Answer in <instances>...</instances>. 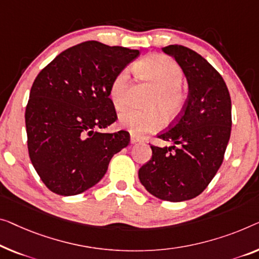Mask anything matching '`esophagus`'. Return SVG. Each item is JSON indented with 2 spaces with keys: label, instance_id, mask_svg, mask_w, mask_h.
Returning <instances> with one entry per match:
<instances>
[{
  "label": "esophagus",
  "instance_id": "obj_1",
  "mask_svg": "<svg viewBox=\"0 0 259 259\" xmlns=\"http://www.w3.org/2000/svg\"><path fill=\"white\" fill-rule=\"evenodd\" d=\"M130 142H131V144H136V143L140 142V138H138L137 136H135V135H131Z\"/></svg>",
  "mask_w": 259,
  "mask_h": 259
}]
</instances>
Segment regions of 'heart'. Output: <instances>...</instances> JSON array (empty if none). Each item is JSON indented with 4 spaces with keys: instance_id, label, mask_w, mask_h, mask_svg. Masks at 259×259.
Returning <instances> with one entry per match:
<instances>
[{
    "instance_id": "obj_1",
    "label": "heart",
    "mask_w": 259,
    "mask_h": 259,
    "mask_svg": "<svg viewBox=\"0 0 259 259\" xmlns=\"http://www.w3.org/2000/svg\"><path fill=\"white\" fill-rule=\"evenodd\" d=\"M142 79L156 87L149 100L150 110H126L119 115V124L131 134L141 135L159 130L164 117L172 121L178 117L186 103V94L181 82L183 69L172 58L165 55H150L135 65ZM130 75L128 69L119 71L109 84L108 95L116 110L125 109L129 105Z\"/></svg>"
}]
</instances>
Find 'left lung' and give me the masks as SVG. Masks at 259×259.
I'll list each match as a JSON object with an SVG mask.
<instances>
[{
	"label": "left lung",
	"instance_id": "8db88e82",
	"mask_svg": "<svg viewBox=\"0 0 259 259\" xmlns=\"http://www.w3.org/2000/svg\"><path fill=\"white\" fill-rule=\"evenodd\" d=\"M163 51L183 68L188 96L179 116L157 135L175 145H151V159L138 177L152 195L179 202L201 194L221 166L230 138L231 100L221 74L199 53L177 44Z\"/></svg>",
	"mask_w": 259,
	"mask_h": 259
}]
</instances>
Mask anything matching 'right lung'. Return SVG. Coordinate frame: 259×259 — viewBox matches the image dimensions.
Masks as SVG:
<instances>
[{
  "label": "right lung",
  "mask_w": 259,
  "mask_h": 259,
  "mask_svg": "<svg viewBox=\"0 0 259 259\" xmlns=\"http://www.w3.org/2000/svg\"><path fill=\"white\" fill-rule=\"evenodd\" d=\"M138 50L88 40L58 55L34 79L25 109L29 156L50 191L76 195L106 175L128 131L101 133L117 119L108 95Z\"/></svg>",
  "instance_id": "1"
}]
</instances>
